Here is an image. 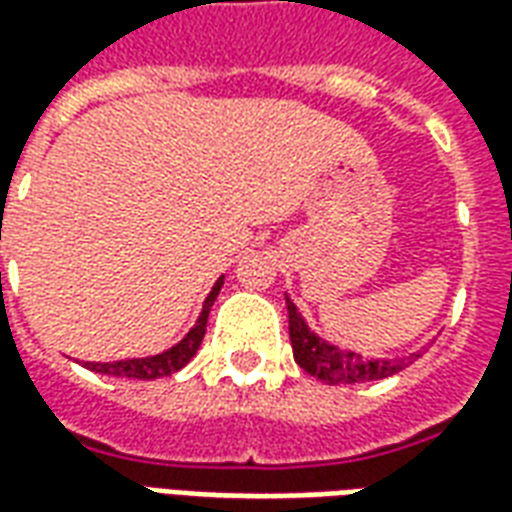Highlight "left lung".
<instances>
[{
  "label": "left lung",
  "instance_id": "left-lung-1",
  "mask_svg": "<svg viewBox=\"0 0 512 512\" xmlns=\"http://www.w3.org/2000/svg\"><path fill=\"white\" fill-rule=\"evenodd\" d=\"M288 301V323H290V345L293 359L304 367L310 376L323 384H365V381H381L400 373L408 367V359H365L354 351H340L337 345H329L318 334L310 332L296 304Z\"/></svg>",
  "mask_w": 512,
  "mask_h": 512
}]
</instances>
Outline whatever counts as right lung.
<instances>
[{"instance_id": "right-lung-1", "label": "right lung", "mask_w": 512, "mask_h": 512, "mask_svg": "<svg viewBox=\"0 0 512 512\" xmlns=\"http://www.w3.org/2000/svg\"><path fill=\"white\" fill-rule=\"evenodd\" d=\"M224 277L216 279V285L208 293V299L202 304V312L194 329H191L178 345H172L169 351L156 356H145V359H120V362H84V367H90L93 373L101 376H117V378H139V381H153V378H164L178 373L180 367H186L191 362V356L200 351L202 337H205V323H208V312H211L213 301L222 290Z\"/></svg>"}]
</instances>
